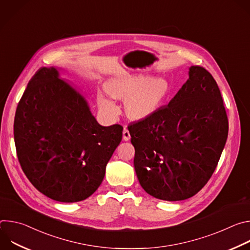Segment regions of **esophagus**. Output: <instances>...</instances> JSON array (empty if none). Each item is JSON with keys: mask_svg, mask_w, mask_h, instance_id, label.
Here are the masks:
<instances>
[{"mask_svg": "<svg viewBox=\"0 0 250 250\" xmlns=\"http://www.w3.org/2000/svg\"><path fill=\"white\" fill-rule=\"evenodd\" d=\"M123 139L125 140V141L130 139V134H129V131H128V129L126 127H125L124 130H123Z\"/></svg>", "mask_w": 250, "mask_h": 250, "instance_id": "esophagus-1", "label": "esophagus"}]
</instances>
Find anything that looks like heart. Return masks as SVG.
<instances>
[{
  "mask_svg": "<svg viewBox=\"0 0 250 250\" xmlns=\"http://www.w3.org/2000/svg\"><path fill=\"white\" fill-rule=\"evenodd\" d=\"M104 92L111 98L125 101V112L133 121L146 120L155 114L169 94V84L162 77L124 75L106 81ZM98 103L103 108L114 109V104L104 94L98 95Z\"/></svg>",
  "mask_w": 250,
  "mask_h": 250,
  "instance_id": "heart-1",
  "label": "heart"
}]
</instances>
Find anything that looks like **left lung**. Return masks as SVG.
I'll list each match as a JSON object with an SVG mask.
<instances>
[{"instance_id": "left-lung-1", "label": "left lung", "mask_w": 250, "mask_h": 250, "mask_svg": "<svg viewBox=\"0 0 250 250\" xmlns=\"http://www.w3.org/2000/svg\"><path fill=\"white\" fill-rule=\"evenodd\" d=\"M141 187L164 201L196 195L215 171L229 132L219 86L201 66L166 106L128 125Z\"/></svg>"}]
</instances>
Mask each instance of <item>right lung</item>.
Here are the masks:
<instances>
[{
  "mask_svg": "<svg viewBox=\"0 0 250 250\" xmlns=\"http://www.w3.org/2000/svg\"><path fill=\"white\" fill-rule=\"evenodd\" d=\"M14 135L27 179L46 197L75 203L101 185L123 126H103L55 67L38 70L18 104Z\"/></svg>",
  "mask_w": 250,
  "mask_h": 250,
  "instance_id": "right-lung-1",
  "label": "right lung"
}]
</instances>
